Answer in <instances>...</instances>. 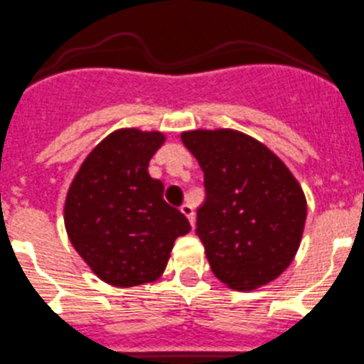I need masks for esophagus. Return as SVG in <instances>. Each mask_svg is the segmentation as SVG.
Here are the masks:
<instances>
[{"label":"esophagus","instance_id":"34e87169","mask_svg":"<svg viewBox=\"0 0 364 364\" xmlns=\"http://www.w3.org/2000/svg\"><path fill=\"white\" fill-rule=\"evenodd\" d=\"M180 213L184 214V216L189 220V223L195 227V210H193V207L189 205V203H184V205L180 207Z\"/></svg>","mask_w":364,"mask_h":364}]
</instances>
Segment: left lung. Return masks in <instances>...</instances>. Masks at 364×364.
Returning <instances> with one entry per match:
<instances>
[{
  "label": "left lung",
  "instance_id": "left-lung-1",
  "mask_svg": "<svg viewBox=\"0 0 364 364\" xmlns=\"http://www.w3.org/2000/svg\"><path fill=\"white\" fill-rule=\"evenodd\" d=\"M203 171L207 198L196 234L210 269L230 289L250 291L282 275L299 252L307 200L266 144L232 128L180 134Z\"/></svg>",
  "mask_w": 364,
  "mask_h": 364
}]
</instances>
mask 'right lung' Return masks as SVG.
Masks as SVG:
<instances>
[{
  "label": "right lung",
  "instance_id": "right-lung-1",
  "mask_svg": "<svg viewBox=\"0 0 364 364\" xmlns=\"http://www.w3.org/2000/svg\"><path fill=\"white\" fill-rule=\"evenodd\" d=\"M166 136L117 128L100 141L76 171L64 202L73 248L91 272L114 288L161 279L188 218L162 198L164 186L148 164Z\"/></svg>",
  "mask_w": 364,
  "mask_h": 364
}]
</instances>
